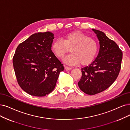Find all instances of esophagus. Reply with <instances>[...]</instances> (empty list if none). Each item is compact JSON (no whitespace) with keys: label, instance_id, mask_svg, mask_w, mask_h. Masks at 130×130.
Here are the masks:
<instances>
[{"label":"esophagus","instance_id":"obj_1","mask_svg":"<svg viewBox=\"0 0 130 130\" xmlns=\"http://www.w3.org/2000/svg\"><path fill=\"white\" fill-rule=\"evenodd\" d=\"M65 70H67V71H68V70H70L72 69L71 68H70V67H69V66H65Z\"/></svg>","mask_w":130,"mask_h":130}]
</instances>
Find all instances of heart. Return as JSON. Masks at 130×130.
<instances>
[{
	"label": "heart",
	"instance_id": "b5f03b06",
	"mask_svg": "<svg viewBox=\"0 0 130 130\" xmlns=\"http://www.w3.org/2000/svg\"><path fill=\"white\" fill-rule=\"evenodd\" d=\"M52 51L59 58L62 59L68 53L72 54L64 59L66 63L82 65L92 62L96 55L98 45L95 40L80 31H73L65 35L62 40L57 39L52 43Z\"/></svg>",
	"mask_w": 130,
	"mask_h": 130
}]
</instances>
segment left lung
<instances>
[{
    "mask_svg": "<svg viewBox=\"0 0 130 130\" xmlns=\"http://www.w3.org/2000/svg\"><path fill=\"white\" fill-rule=\"evenodd\" d=\"M100 41V50L95 59L81 69L78 83L80 89L88 95L103 92L116 80L121 68L123 53L118 45L105 34L92 29Z\"/></svg>",
    "mask_w": 130,
    "mask_h": 130,
    "instance_id": "obj_1",
    "label": "left lung"
}]
</instances>
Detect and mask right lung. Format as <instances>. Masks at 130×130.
Segmentation results:
<instances>
[{"label":"right lung","instance_id":"obj_1","mask_svg":"<svg viewBox=\"0 0 130 130\" xmlns=\"http://www.w3.org/2000/svg\"><path fill=\"white\" fill-rule=\"evenodd\" d=\"M54 36L50 31L34 34L18 46L13 56L18 83L31 95L41 97L50 94L64 70L51 50Z\"/></svg>","mask_w":130,"mask_h":130}]
</instances>
